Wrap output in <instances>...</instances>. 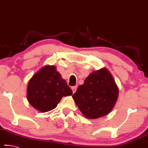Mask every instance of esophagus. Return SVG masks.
<instances>
[{
    "label": "esophagus",
    "mask_w": 148,
    "mask_h": 148,
    "mask_svg": "<svg viewBox=\"0 0 148 148\" xmlns=\"http://www.w3.org/2000/svg\"><path fill=\"white\" fill-rule=\"evenodd\" d=\"M71 89H72V91H73V93H75V92L76 91V90H77V87L76 86H73V87H71Z\"/></svg>",
    "instance_id": "34e87169"
}]
</instances>
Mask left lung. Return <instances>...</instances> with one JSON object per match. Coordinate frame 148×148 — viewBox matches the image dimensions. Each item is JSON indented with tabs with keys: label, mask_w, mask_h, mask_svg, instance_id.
<instances>
[{
	"label": "left lung",
	"mask_w": 148,
	"mask_h": 148,
	"mask_svg": "<svg viewBox=\"0 0 148 148\" xmlns=\"http://www.w3.org/2000/svg\"><path fill=\"white\" fill-rule=\"evenodd\" d=\"M119 90L109 71L103 68L92 72L79 85L73 98L79 110L89 119L108 115L115 106Z\"/></svg>",
	"instance_id": "1"
}]
</instances>
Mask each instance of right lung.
I'll use <instances>...</instances> for the list:
<instances>
[{
	"mask_svg": "<svg viewBox=\"0 0 148 148\" xmlns=\"http://www.w3.org/2000/svg\"><path fill=\"white\" fill-rule=\"evenodd\" d=\"M72 94L71 89L53 65L41 68L28 84V101L34 108L41 112L53 110L62 97Z\"/></svg>",
	"mask_w": 148,
	"mask_h": 148,
	"instance_id": "obj_1",
	"label": "right lung"
}]
</instances>
